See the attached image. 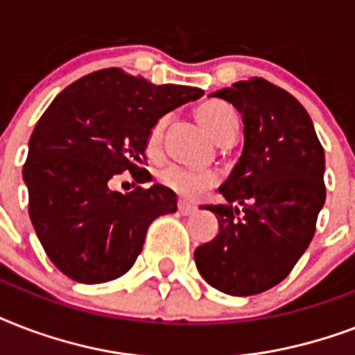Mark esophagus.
I'll return each instance as SVG.
<instances>
[{
	"instance_id": "1",
	"label": "esophagus",
	"mask_w": 355,
	"mask_h": 355,
	"mask_svg": "<svg viewBox=\"0 0 355 355\" xmlns=\"http://www.w3.org/2000/svg\"><path fill=\"white\" fill-rule=\"evenodd\" d=\"M178 211H180L182 216H191V214L195 211V206H191V205H188V202H182V200H180V202H178Z\"/></svg>"
}]
</instances>
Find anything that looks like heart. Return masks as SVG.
<instances>
[{
  "mask_svg": "<svg viewBox=\"0 0 355 355\" xmlns=\"http://www.w3.org/2000/svg\"><path fill=\"white\" fill-rule=\"evenodd\" d=\"M197 119L200 125L211 134V138L221 141L228 134L237 132V114L230 105L223 101H206L197 108ZM167 127V118H160L150 127L147 139H145V153L150 160L160 158L162 141H164V132ZM160 180L167 189H171L184 199H191L202 189L210 188L216 182V177L211 173L193 171L186 167L169 166L158 173Z\"/></svg>",
  "mask_w": 355,
  "mask_h": 355,
  "instance_id": "obj_1",
  "label": "heart"
}]
</instances>
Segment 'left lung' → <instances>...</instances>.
<instances>
[{"label": "left lung", "instance_id": "left-lung-1", "mask_svg": "<svg viewBox=\"0 0 355 355\" xmlns=\"http://www.w3.org/2000/svg\"><path fill=\"white\" fill-rule=\"evenodd\" d=\"M210 97L241 114L245 144L219 188L227 202L206 206L219 232L195 248V263L219 291L258 295L280 284L313 239L326 200L324 149L306 108L267 80H239Z\"/></svg>", "mask_w": 355, "mask_h": 355}]
</instances>
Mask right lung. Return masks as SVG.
<instances>
[{
  "label": "right lung",
  "instance_id": "add662e5",
  "mask_svg": "<svg viewBox=\"0 0 355 355\" xmlns=\"http://www.w3.org/2000/svg\"><path fill=\"white\" fill-rule=\"evenodd\" d=\"M202 94L107 68L53 99L31 134L24 182L36 236L60 272L80 284L119 278L141 252L150 223L177 211V195L162 184L121 193L110 180L123 171L150 180L139 167L150 127Z\"/></svg>",
  "mask_w": 355,
  "mask_h": 355
}]
</instances>
